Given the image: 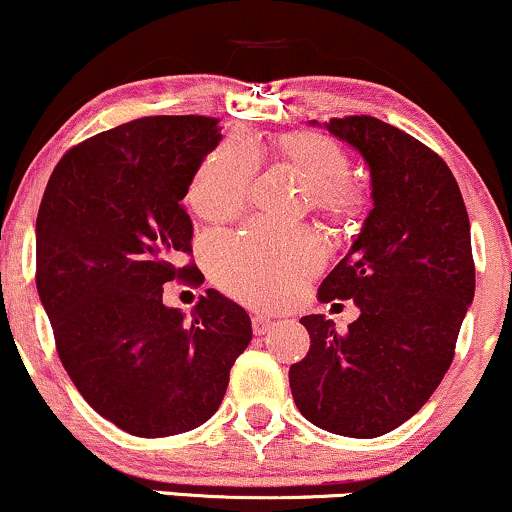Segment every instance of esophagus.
Segmentation results:
<instances>
[{
	"mask_svg": "<svg viewBox=\"0 0 512 512\" xmlns=\"http://www.w3.org/2000/svg\"><path fill=\"white\" fill-rule=\"evenodd\" d=\"M274 328V321L267 319V316H252V333L255 335H267Z\"/></svg>",
	"mask_w": 512,
	"mask_h": 512,
	"instance_id": "34e87169",
	"label": "esophagus"
}]
</instances>
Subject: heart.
Here are the masks:
<instances>
[{
  "label": "heart",
  "mask_w": 512,
  "mask_h": 512,
  "mask_svg": "<svg viewBox=\"0 0 512 512\" xmlns=\"http://www.w3.org/2000/svg\"><path fill=\"white\" fill-rule=\"evenodd\" d=\"M255 158L241 137L212 148L189 184V208L210 222L236 217L250 200ZM271 158L304 184V208L328 222H349L364 208V193L347 179V151L326 134H283L271 146ZM208 264L212 278L236 300L252 307H278L321 269L323 250L307 234L252 226L245 234L215 238Z\"/></svg>",
  "instance_id": "heart-1"
}]
</instances>
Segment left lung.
Here are the masks:
<instances>
[{
	"label": "left lung",
	"instance_id": "left-lung-1",
	"mask_svg": "<svg viewBox=\"0 0 512 512\" xmlns=\"http://www.w3.org/2000/svg\"><path fill=\"white\" fill-rule=\"evenodd\" d=\"M326 129L366 160L373 210L319 300H354L361 314L347 333L302 316L312 345L288 378L309 423L371 439L406 423L454 361L475 297L470 219L449 165L411 134L371 115Z\"/></svg>",
	"mask_w": 512,
	"mask_h": 512
}]
</instances>
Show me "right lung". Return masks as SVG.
Here are the masks:
<instances>
[{
	"label": "right lung",
	"instance_id": "1",
	"mask_svg": "<svg viewBox=\"0 0 512 512\" xmlns=\"http://www.w3.org/2000/svg\"><path fill=\"white\" fill-rule=\"evenodd\" d=\"M155 115L82 141L58 160L37 212V293L61 364L92 409L137 437L189 432L222 404L252 338L241 304L208 288L186 321L165 307L189 281L184 200L222 127Z\"/></svg>",
	"mask_w": 512,
	"mask_h": 512
}]
</instances>
